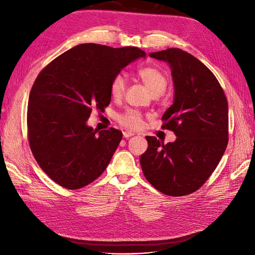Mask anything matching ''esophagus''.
Instances as JSON below:
<instances>
[{
    "label": "esophagus",
    "mask_w": 255,
    "mask_h": 255,
    "mask_svg": "<svg viewBox=\"0 0 255 255\" xmlns=\"http://www.w3.org/2000/svg\"><path fill=\"white\" fill-rule=\"evenodd\" d=\"M132 136H134V133H132V132H130V131H125V132H124V137H125V138H130V137H132Z\"/></svg>",
    "instance_id": "1"
}]
</instances>
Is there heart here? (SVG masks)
<instances>
[{
    "instance_id": "b5f03b06",
    "label": "heart",
    "mask_w": 255,
    "mask_h": 255,
    "mask_svg": "<svg viewBox=\"0 0 255 255\" xmlns=\"http://www.w3.org/2000/svg\"><path fill=\"white\" fill-rule=\"evenodd\" d=\"M138 77L154 96H159L163 93L166 89L167 83H169L164 73L154 67H144L139 69ZM110 91L113 99H122L125 91H126V80H125L122 74H117L114 77L111 82ZM117 121L124 127L131 129V130H136V129H139L142 126L141 113L133 110H128L121 114L117 117Z\"/></svg>"
}]
</instances>
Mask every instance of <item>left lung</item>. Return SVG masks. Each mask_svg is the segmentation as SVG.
I'll list each match as a JSON object with an SVG mask.
<instances>
[{"label": "left lung", "mask_w": 255, "mask_h": 255, "mask_svg": "<svg viewBox=\"0 0 255 255\" xmlns=\"http://www.w3.org/2000/svg\"><path fill=\"white\" fill-rule=\"evenodd\" d=\"M170 64L174 101L162 116V128L177 137L164 144L147 136L140 156L147 181L169 196L197 191L217 167L228 144V102L214 73L178 48L149 53Z\"/></svg>", "instance_id": "8db88e82"}]
</instances>
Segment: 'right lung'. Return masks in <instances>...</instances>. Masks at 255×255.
Returning <instances> with one entry per match:
<instances>
[{
  "mask_svg": "<svg viewBox=\"0 0 255 255\" xmlns=\"http://www.w3.org/2000/svg\"><path fill=\"white\" fill-rule=\"evenodd\" d=\"M144 57L137 47L82 44L38 74L29 94L27 132L37 163L53 182L78 189L105 171L123 132L94 130L86 122L94 107L103 111L110 105L114 77Z\"/></svg>",
  "mask_w": 255,
  "mask_h": 255,
  "instance_id": "obj_1",
  "label": "right lung"
}]
</instances>
